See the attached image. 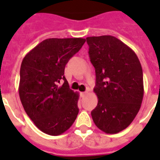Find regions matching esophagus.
I'll return each instance as SVG.
<instances>
[{"instance_id": "1", "label": "esophagus", "mask_w": 160, "mask_h": 160, "mask_svg": "<svg viewBox=\"0 0 160 160\" xmlns=\"http://www.w3.org/2000/svg\"><path fill=\"white\" fill-rule=\"evenodd\" d=\"M87 94V92H80V95H81V97H85L86 95Z\"/></svg>"}]
</instances>
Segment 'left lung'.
Returning a JSON list of instances; mask_svg holds the SVG:
<instances>
[{"mask_svg": "<svg viewBox=\"0 0 160 160\" xmlns=\"http://www.w3.org/2000/svg\"><path fill=\"white\" fill-rule=\"evenodd\" d=\"M87 42L98 96L92 118L100 130L117 134L128 127L140 111L144 95L141 62L133 49L113 36L88 37Z\"/></svg>", "mask_w": 160, "mask_h": 160, "instance_id": "8db88e82", "label": "left lung"}]
</instances>
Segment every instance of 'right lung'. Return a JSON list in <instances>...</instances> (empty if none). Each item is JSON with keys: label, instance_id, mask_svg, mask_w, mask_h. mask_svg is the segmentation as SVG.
Wrapping results in <instances>:
<instances>
[{"label": "right lung", "instance_id": "right-lung-1", "mask_svg": "<svg viewBox=\"0 0 160 160\" xmlns=\"http://www.w3.org/2000/svg\"><path fill=\"white\" fill-rule=\"evenodd\" d=\"M85 38H48L26 54L20 67L19 94L24 110L40 130L59 135L79 113V94L64 76L65 66ZM64 81L62 86L60 81Z\"/></svg>", "mask_w": 160, "mask_h": 160}]
</instances>
